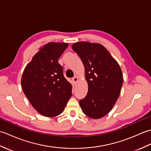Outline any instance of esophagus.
Masks as SVG:
<instances>
[{
  "instance_id": "34e87169",
  "label": "esophagus",
  "mask_w": 151,
  "mask_h": 151,
  "mask_svg": "<svg viewBox=\"0 0 151 151\" xmlns=\"http://www.w3.org/2000/svg\"><path fill=\"white\" fill-rule=\"evenodd\" d=\"M78 78L77 77V76H75V77L73 78V81L74 83H75V84H76V83L78 82Z\"/></svg>"
}]
</instances>
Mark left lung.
<instances>
[{
	"instance_id": "8db88e82",
	"label": "left lung",
	"mask_w": 151,
	"mask_h": 151,
	"mask_svg": "<svg viewBox=\"0 0 151 151\" xmlns=\"http://www.w3.org/2000/svg\"><path fill=\"white\" fill-rule=\"evenodd\" d=\"M72 49L84 64L88 84L87 95L80 100V106L87 116L101 118L110 111L119 96L123 83L119 65L99 43L82 41L74 43Z\"/></svg>"
}]
</instances>
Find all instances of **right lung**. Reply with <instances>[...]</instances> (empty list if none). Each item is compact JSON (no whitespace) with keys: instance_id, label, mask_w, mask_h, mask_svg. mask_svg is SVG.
I'll list each match as a JSON object with an SVG mask.
<instances>
[{"instance_id":"obj_1","label":"right lung","mask_w":151,"mask_h":151,"mask_svg":"<svg viewBox=\"0 0 151 151\" xmlns=\"http://www.w3.org/2000/svg\"><path fill=\"white\" fill-rule=\"evenodd\" d=\"M67 43L45 45L28 63L21 78L24 95L38 113L52 117L63 111L72 95V86L65 78L58 59Z\"/></svg>"}]
</instances>
